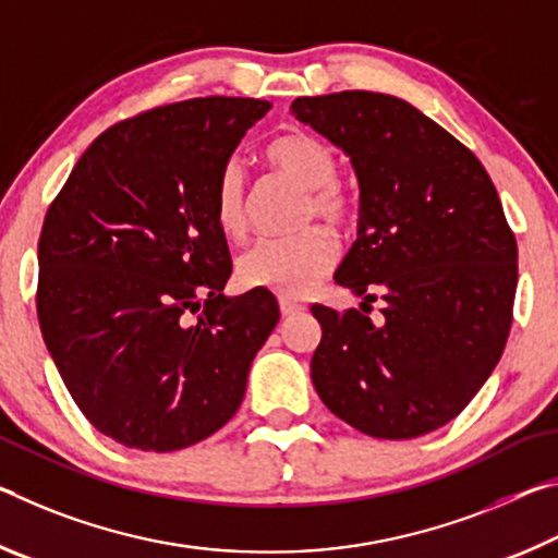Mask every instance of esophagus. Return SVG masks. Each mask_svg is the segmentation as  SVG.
<instances>
[{"label": "esophagus", "mask_w": 558, "mask_h": 558, "mask_svg": "<svg viewBox=\"0 0 558 558\" xmlns=\"http://www.w3.org/2000/svg\"><path fill=\"white\" fill-rule=\"evenodd\" d=\"M304 304H299V301H291V299H287V296H281L279 299V312H281V316H294V314H301L304 312Z\"/></svg>", "instance_id": "34e87169"}]
</instances>
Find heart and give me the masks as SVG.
<instances>
[{"label": "heart", "instance_id": "heart-1", "mask_svg": "<svg viewBox=\"0 0 558 558\" xmlns=\"http://www.w3.org/2000/svg\"><path fill=\"white\" fill-rule=\"evenodd\" d=\"M264 160L279 175L304 190L296 225L304 230L289 236L257 240L236 259V281L246 289H269L284 296L306 294L333 267L339 244L322 219L333 230H345L359 217V197L339 180V155L324 138L306 131L277 135ZM213 213L219 232L242 236L246 232V180L236 160H227L217 172ZM312 223V228H306Z\"/></svg>", "mask_w": 558, "mask_h": 558}]
</instances>
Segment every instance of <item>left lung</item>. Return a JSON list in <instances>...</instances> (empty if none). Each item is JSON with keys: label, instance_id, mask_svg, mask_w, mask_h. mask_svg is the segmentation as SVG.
Wrapping results in <instances>:
<instances>
[{"label": "left lung", "instance_id": "8db88e82", "mask_svg": "<svg viewBox=\"0 0 558 558\" xmlns=\"http://www.w3.org/2000/svg\"><path fill=\"white\" fill-rule=\"evenodd\" d=\"M291 116L339 145L359 175V240L336 284L363 296V312L386 301L378 324L359 308L312 306L318 398L371 437L433 433L485 386L511 328L517 240L495 182L477 155L396 96H304Z\"/></svg>", "mask_w": 558, "mask_h": 558}]
</instances>
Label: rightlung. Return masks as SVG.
Segmentation results:
<instances>
[{"label": "right lung", "instance_id": "right-lung-1", "mask_svg": "<svg viewBox=\"0 0 558 558\" xmlns=\"http://www.w3.org/2000/svg\"><path fill=\"white\" fill-rule=\"evenodd\" d=\"M269 100L190 98L98 135L49 205L36 314L73 403L125 447L172 452L240 408L279 322L267 289L227 299L219 168Z\"/></svg>", "mask_w": 558, "mask_h": 558}]
</instances>
